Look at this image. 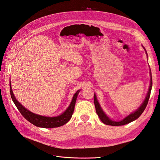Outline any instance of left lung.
Wrapping results in <instances>:
<instances>
[{"mask_svg":"<svg viewBox=\"0 0 160 160\" xmlns=\"http://www.w3.org/2000/svg\"><path fill=\"white\" fill-rule=\"evenodd\" d=\"M144 50L146 51V54L148 55V53L146 52V50L145 48L143 47ZM150 76H151V79H150V84H149V90L148 92V94L146 95V98L145 99L144 101L142 103V104L141 105V106L135 111H134L133 113H132L131 114H129L128 116H127L126 118H125L123 120L120 121V122H115V121H112L111 119H109L107 115H106L104 111L101 109V106L98 102V99H97L96 95L95 94H94V104H95V109H96V113L98 115L99 119H101V122H102L103 123L108 125H112V126H120V125H123L125 124H128L130 122H132L133 121H135V119H137L140 115L142 114V113L143 112V111L146 109V106L148 105V101L150 97V93H151V90H152V72L151 71H150Z\"/></svg>","mask_w":160,"mask_h":160,"instance_id":"8db88e82","label":"left lung"}]
</instances>
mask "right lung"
Returning a JSON list of instances; mask_svg holds the SVG:
<instances>
[{
  "label": "right lung",
  "mask_w": 160,
  "mask_h": 160,
  "mask_svg": "<svg viewBox=\"0 0 160 160\" xmlns=\"http://www.w3.org/2000/svg\"><path fill=\"white\" fill-rule=\"evenodd\" d=\"M79 91L80 90H78L74 94L73 98L72 99L69 106L65 111V112H63L60 115L57 116V117H45V116H42L32 113L31 111H28L26 108H24L17 100L15 97H14L10 82V93L11 98L14 105H16V107L17 108L18 111H20V113L22 114L24 118L34 125H35L37 127L43 128H58L62 126V125H65L69 122L72 117V113H73L77 98Z\"/></svg>",
  "instance_id": "add662e5"
}]
</instances>
